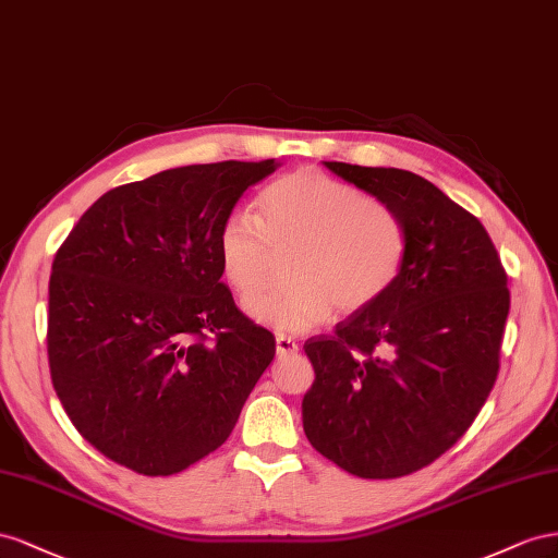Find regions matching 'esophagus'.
<instances>
[{
  "label": "esophagus",
  "mask_w": 558,
  "mask_h": 558,
  "mask_svg": "<svg viewBox=\"0 0 558 558\" xmlns=\"http://www.w3.org/2000/svg\"><path fill=\"white\" fill-rule=\"evenodd\" d=\"M276 350H278V355H294V353H299V343L292 341L290 337H278Z\"/></svg>",
  "instance_id": "obj_1"
}]
</instances>
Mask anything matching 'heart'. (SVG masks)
Returning <instances> with one entry per match:
<instances>
[{
    "instance_id": "obj_1",
    "label": "heart",
    "mask_w": 558,
    "mask_h": 558,
    "mask_svg": "<svg viewBox=\"0 0 558 558\" xmlns=\"http://www.w3.org/2000/svg\"><path fill=\"white\" fill-rule=\"evenodd\" d=\"M288 282L250 299L254 320L278 333L325 325L337 306L357 313L384 299L404 266L402 219L384 201L317 170L270 182L259 213L233 210L217 233L221 276L243 299L266 282L282 254Z\"/></svg>"
}]
</instances>
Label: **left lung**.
Wrapping results in <instances>:
<instances>
[{"label":"left lung","instance_id":"8db88e82","mask_svg":"<svg viewBox=\"0 0 558 558\" xmlns=\"http://www.w3.org/2000/svg\"><path fill=\"white\" fill-rule=\"evenodd\" d=\"M325 166L390 205L407 254L384 299L304 343V433L341 470L397 480L447 453L496 386L507 274L482 221L421 174Z\"/></svg>","mask_w":558,"mask_h":558}]
</instances>
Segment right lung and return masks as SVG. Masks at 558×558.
<instances>
[{
	"instance_id": "1",
	"label": "right lung",
	"mask_w": 558,
	"mask_h": 558,
	"mask_svg": "<svg viewBox=\"0 0 558 558\" xmlns=\"http://www.w3.org/2000/svg\"><path fill=\"white\" fill-rule=\"evenodd\" d=\"M276 166H184L117 186L56 252L51 380L78 435L114 463L147 476L198 463L274 362V333L221 282L217 233Z\"/></svg>"
}]
</instances>
